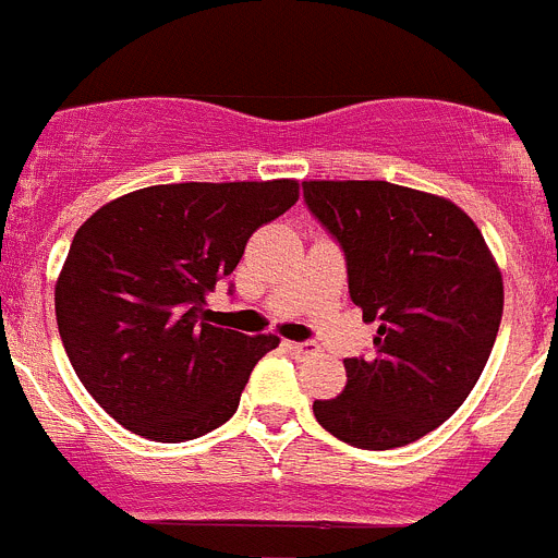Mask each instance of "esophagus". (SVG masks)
<instances>
[{
    "mask_svg": "<svg viewBox=\"0 0 558 558\" xmlns=\"http://www.w3.org/2000/svg\"><path fill=\"white\" fill-rule=\"evenodd\" d=\"M288 349L295 354V357H313V354H318V347H315V343H310V340H302V343L290 340Z\"/></svg>",
    "mask_w": 558,
    "mask_h": 558,
    "instance_id": "obj_1",
    "label": "esophagus"
}]
</instances>
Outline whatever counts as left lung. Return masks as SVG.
Returning a JSON list of instances; mask_svg holds the SVG:
<instances>
[{
    "instance_id": "left-lung-1",
    "label": "left lung",
    "mask_w": 558,
    "mask_h": 558,
    "mask_svg": "<svg viewBox=\"0 0 558 558\" xmlns=\"http://www.w3.org/2000/svg\"><path fill=\"white\" fill-rule=\"evenodd\" d=\"M304 204L343 251L349 295L377 324L347 357V388L318 399L324 430L393 450L436 430L470 397L502 315V279L466 211L388 181H304Z\"/></svg>"
}]
</instances>
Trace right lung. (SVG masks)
<instances>
[{
    "label": "right lung",
    "instance_id": "add662e5",
    "mask_svg": "<svg viewBox=\"0 0 558 558\" xmlns=\"http://www.w3.org/2000/svg\"><path fill=\"white\" fill-rule=\"evenodd\" d=\"M295 201L288 179L159 184L111 201L77 229L56 284L58 332L108 416L165 445L234 416L279 338L209 324L206 293L236 268L248 236Z\"/></svg>",
    "mask_w": 558,
    "mask_h": 558
}]
</instances>
